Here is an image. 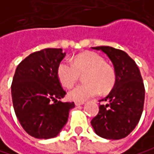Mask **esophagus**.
<instances>
[{"label": "esophagus", "mask_w": 154, "mask_h": 154, "mask_svg": "<svg viewBox=\"0 0 154 154\" xmlns=\"http://www.w3.org/2000/svg\"><path fill=\"white\" fill-rule=\"evenodd\" d=\"M84 104V102H78V101H75V105L76 106H82Z\"/></svg>", "instance_id": "esophagus-1"}]
</instances>
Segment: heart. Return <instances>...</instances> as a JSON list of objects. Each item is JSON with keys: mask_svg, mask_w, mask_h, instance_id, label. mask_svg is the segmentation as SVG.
Segmentation results:
<instances>
[{"mask_svg": "<svg viewBox=\"0 0 154 154\" xmlns=\"http://www.w3.org/2000/svg\"><path fill=\"white\" fill-rule=\"evenodd\" d=\"M83 75L84 84L71 89L68 98L78 102H84L99 94L110 92L116 82V73L113 66L106 63L98 54L87 51L76 55L72 64L61 61L57 67V76L65 88H71Z\"/></svg>", "mask_w": 154, "mask_h": 154, "instance_id": "heart-1", "label": "heart"}]
</instances>
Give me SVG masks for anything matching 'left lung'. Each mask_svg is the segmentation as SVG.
Wrapping results in <instances>:
<instances>
[{
    "instance_id": "obj_1",
    "label": "left lung",
    "mask_w": 154,
    "mask_h": 154,
    "mask_svg": "<svg viewBox=\"0 0 154 154\" xmlns=\"http://www.w3.org/2000/svg\"><path fill=\"white\" fill-rule=\"evenodd\" d=\"M93 48L102 50L111 59L116 82L109 95L100 100L106 104L99 106L91 125L99 136L119 140L126 137L140 121L144 104L143 81L136 63L125 51L108 46Z\"/></svg>"
}]
</instances>
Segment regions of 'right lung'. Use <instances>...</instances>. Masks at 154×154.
Returning a JSON list of instances; mask_svg holds the SVG:
<instances>
[{
	"mask_svg": "<svg viewBox=\"0 0 154 154\" xmlns=\"http://www.w3.org/2000/svg\"><path fill=\"white\" fill-rule=\"evenodd\" d=\"M65 55L62 48H44L29 55L16 68L11 83L14 111L23 129L35 138L56 137L75 106L74 102L60 101L66 93L57 67Z\"/></svg>",
	"mask_w": 154,
	"mask_h": 154,
	"instance_id": "obj_1",
	"label": "right lung"
}]
</instances>
